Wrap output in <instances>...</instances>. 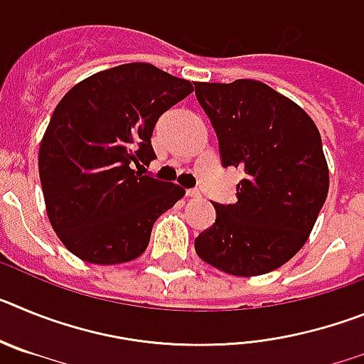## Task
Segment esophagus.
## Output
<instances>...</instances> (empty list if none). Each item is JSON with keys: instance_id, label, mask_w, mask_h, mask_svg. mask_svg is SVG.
I'll list each match as a JSON object with an SVG mask.
<instances>
[{"instance_id": "obj_1", "label": "esophagus", "mask_w": 364, "mask_h": 364, "mask_svg": "<svg viewBox=\"0 0 364 364\" xmlns=\"http://www.w3.org/2000/svg\"><path fill=\"white\" fill-rule=\"evenodd\" d=\"M186 195H188V197H191V198H198V197H202L200 189H197V188L188 189V191H186Z\"/></svg>"}]
</instances>
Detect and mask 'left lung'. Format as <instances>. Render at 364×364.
<instances>
[{"label":"left lung","instance_id":"left-lung-1","mask_svg":"<svg viewBox=\"0 0 364 364\" xmlns=\"http://www.w3.org/2000/svg\"><path fill=\"white\" fill-rule=\"evenodd\" d=\"M218 138L222 166L242 167L235 204H217L195 239L204 262L239 277L273 272L304 246L328 195V166L314 120L262 82L195 83Z\"/></svg>","mask_w":364,"mask_h":364}]
</instances>
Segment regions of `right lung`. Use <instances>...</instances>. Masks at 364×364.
I'll return each instance as SVG.
<instances>
[{
    "label": "right lung",
    "mask_w": 364,
    "mask_h": 364,
    "mask_svg": "<svg viewBox=\"0 0 364 364\" xmlns=\"http://www.w3.org/2000/svg\"><path fill=\"white\" fill-rule=\"evenodd\" d=\"M191 92V82L151 63H125L89 76L56 105L38 166L47 215L70 253L122 264L146 252L154 220L184 189L133 166L156 159L154 125Z\"/></svg>",
    "instance_id": "obj_1"
}]
</instances>
